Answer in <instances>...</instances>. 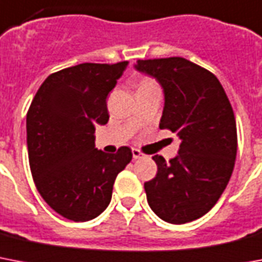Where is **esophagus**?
Instances as JSON below:
<instances>
[{
	"label": "esophagus",
	"instance_id": "esophagus-1",
	"mask_svg": "<svg viewBox=\"0 0 262 262\" xmlns=\"http://www.w3.org/2000/svg\"><path fill=\"white\" fill-rule=\"evenodd\" d=\"M133 157L134 160H138V158H143L144 154L142 151H139L138 148H133Z\"/></svg>",
	"mask_w": 262,
	"mask_h": 262
}]
</instances>
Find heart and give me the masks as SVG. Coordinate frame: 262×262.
Returning a JSON list of instances; mask_svg holds the SVG:
<instances>
[{
  "label": "heart",
  "instance_id": "b5f03b06",
  "mask_svg": "<svg viewBox=\"0 0 262 262\" xmlns=\"http://www.w3.org/2000/svg\"><path fill=\"white\" fill-rule=\"evenodd\" d=\"M135 88H137V93H143V92H150L156 91V89H160L158 83L154 78L148 77V75H143V77H139L135 82Z\"/></svg>",
  "mask_w": 262,
  "mask_h": 262
}]
</instances>
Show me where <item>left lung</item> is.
Masks as SVG:
<instances>
[{
  "label": "left lung",
  "mask_w": 262,
  "mask_h": 262,
  "mask_svg": "<svg viewBox=\"0 0 262 262\" xmlns=\"http://www.w3.org/2000/svg\"><path fill=\"white\" fill-rule=\"evenodd\" d=\"M137 70L164 88L160 128L177 133L179 156H154L158 171L144 183L150 208L162 221L183 225L216 204L233 173L237 124L225 89L207 69L181 58L137 60Z\"/></svg>",
  "instance_id": "1"
}]
</instances>
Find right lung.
Instances as JSON below:
<instances>
[{"instance_id":"obj_1","label":"right lung","mask_w":262,"mask_h":262,"mask_svg":"<svg viewBox=\"0 0 262 262\" xmlns=\"http://www.w3.org/2000/svg\"><path fill=\"white\" fill-rule=\"evenodd\" d=\"M128 62L81 63L52 73L27 112L29 167L39 193L66 219L86 222L105 210L116 176L133 160L95 147L97 124H106V97Z\"/></svg>"}]
</instances>
